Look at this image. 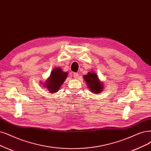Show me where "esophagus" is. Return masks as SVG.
Returning a JSON list of instances; mask_svg holds the SVG:
<instances>
[{"label": "esophagus", "mask_w": 151, "mask_h": 151, "mask_svg": "<svg viewBox=\"0 0 151 151\" xmlns=\"http://www.w3.org/2000/svg\"><path fill=\"white\" fill-rule=\"evenodd\" d=\"M73 76L75 78H77L79 76V75L78 73H73Z\"/></svg>", "instance_id": "34e87169"}]
</instances>
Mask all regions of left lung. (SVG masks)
<instances>
[{
  "instance_id": "obj_1",
  "label": "left lung",
  "mask_w": 151,
  "mask_h": 151,
  "mask_svg": "<svg viewBox=\"0 0 151 151\" xmlns=\"http://www.w3.org/2000/svg\"><path fill=\"white\" fill-rule=\"evenodd\" d=\"M84 78L87 83L88 88L94 93H101L103 89V85L99 81L98 75L95 73L89 72L88 74L84 76Z\"/></svg>"
}]
</instances>
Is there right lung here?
<instances>
[{"instance_id": "add662e5", "label": "right lung", "mask_w": 151, "mask_h": 151, "mask_svg": "<svg viewBox=\"0 0 151 151\" xmlns=\"http://www.w3.org/2000/svg\"><path fill=\"white\" fill-rule=\"evenodd\" d=\"M67 75L68 73L63 72L62 69L60 68H55L52 71L50 78L44 85H45L47 88H48V91L50 93H53L57 92L66 78Z\"/></svg>"}]
</instances>
